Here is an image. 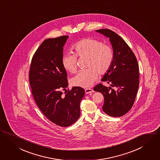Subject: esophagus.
Instances as JSON below:
<instances>
[{"instance_id": "34e87169", "label": "esophagus", "mask_w": 160, "mask_h": 160, "mask_svg": "<svg viewBox=\"0 0 160 160\" xmlns=\"http://www.w3.org/2000/svg\"><path fill=\"white\" fill-rule=\"evenodd\" d=\"M94 92V90L92 89L87 88L85 89V92L87 94H91L92 92Z\"/></svg>"}]
</instances>
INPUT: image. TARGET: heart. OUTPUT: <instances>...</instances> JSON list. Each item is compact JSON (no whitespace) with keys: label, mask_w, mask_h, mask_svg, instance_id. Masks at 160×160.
Wrapping results in <instances>:
<instances>
[{"label":"heart","mask_w":160,"mask_h":160,"mask_svg":"<svg viewBox=\"0 0 160 160\" xmlns=\"http://www.w3.org/2000/svg\"><path fill=\"white\" fill-rule=\"evenodd\" d=\"M74 54L62 56L61 62L67 71L74 73L77 71V57L88 58L87 70L78 72L72 78L74 86L87 88L91 87L100 75H105L110 69L113 60L114 51L112 47L99 40L84 38L72 47Z\"/></svg>","instance_id":"obj_1"}]
</instances>
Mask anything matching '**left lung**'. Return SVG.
I'll list each match as a JSON object with an SVG mask.
<instances>
[{"label": "left lung", "instance_id": "8db88e82", "mask_svg": "<svg viewBox=\"0 0 160 160\" xmlns=\"http://www.w3.org/2000/svg\"><path fill=\"white\" fill-rule=\"evenodd\" d=\"M96 31L109 38L114 51L112 66L102 81L117 89L115 90L99 83L94 90L104 96L103 111L109 116L119 117L128 113L135 101L139 85L138 61L128 45L117 33L108 29Z\"/></svg>", "mask_w": 160, "mask_h": 160}]
</instances>
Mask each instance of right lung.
<instances>
[{"mask_svg": "<svg viewBox=\"0 0 160 160\" xmlns=\"http://www.w3.org/2000/svg\"><path fill=\"white\" fill-rule=\"evenodd\" d=\"M68 36L45 40L37 48L31 60L29 72V84L36 104L52 123L69 126L79 118L80 103L85 90L68 87V75L61 62L63 47Z\"/></svg>", "mask_w": 160, "mask_h": 160, "instance_id": "right-lung-1", "label": "right lung"}]
</instances>
